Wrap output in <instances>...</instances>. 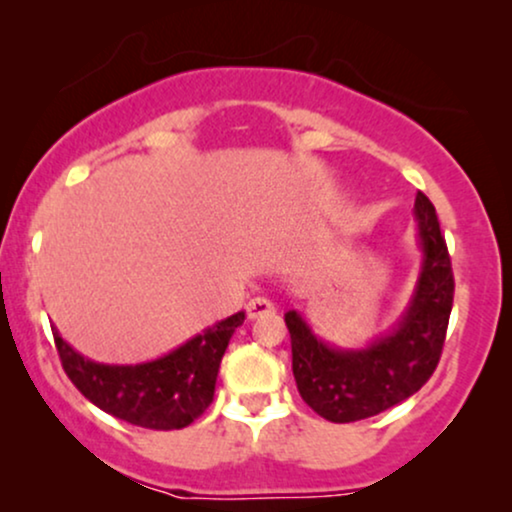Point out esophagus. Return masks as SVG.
<instances>
[{"instance_id":"obj_1","label":"esophagus","mask_w":512,"mask_h":512,"mask_svg":"<svg viewBox=\"0 0 512 512\" xmlns=\"http://www.w3.org/2000/svg\"><path fill=\"white\" fill-rule=\"evenodd\" d=\"M274 313V303L267 301V298H252L248 303V317L250 320H257V317L272 315Z\"/></svg>"}]
</instances>
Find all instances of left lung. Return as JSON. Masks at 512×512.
<instances>
[{
	"mask_svg": "<svg viewBox=\"0 0 512 512\" xmlns=\"http://www.w3.org/2000/svg\"><path fill=\"white\" fill-rule=\"evenodd\" d=\"M421 267L407 308L366 346L342 349L317 337L296 310L284 315L291 334L293 378L303 402L332 424H351L395 407L419 392L438 366L452 310V267L438 216L416 195Z\"/></svg>",
	"mask_w": 512,
	"mask_h": 512,
	"instance_id": "8db88e82",
	"label": "left lung"
}]
</instances>
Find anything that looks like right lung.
Returning <instances> with one entry per match:
<instances>
[{"mask_svg": "<svg viewBox=\"0 0 512 512\" xmlns=\"http://www.w3.org/2000/svg\"><path fill=\"white\" fill-rule=\"evenodd\" d=\"M243 320L240 310L178 349L144 363L91 361L64 342L57 327H52V334L64 373L88 402L127 424L173 431L190 426L211 404L221 358Z\"/></svg>", "mask_w": 512, "mask_h": 512, "instance_id": "1", "label": "right lung"}]
</instances>
